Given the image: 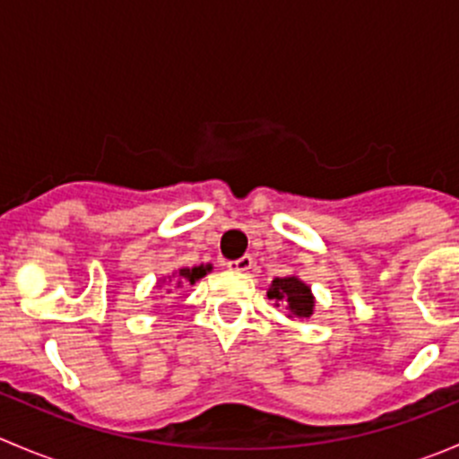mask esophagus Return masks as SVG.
Masks as SVG:
<instances>
[{
	"label": "esophagus",
	"mask_w": 459,
	"mask_h": 459,
	"mask_svg": "<svg viewBox=\"0 0 459 459\" xmlns=\"http://www.w3.org/2000/svg\"><path fill=\"white\" fill-rule=\"evenodd\" d=\"M226 268H229V271L247 273L248 268H253V257L251 255H244V257H239V259H230V262H226Z\"/></svg>",
	"instance_id": "1"
}]
</instances>
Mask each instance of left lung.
Listing matches in <instances>:
<instances>
[{
  "label": "left lung",
  "instance_id": "8db88e82",
  "mask_svg": "<svg viewBox=\"0 0 459 459\" xmlns=\"http://www.w3.org/2000/svg\"><path fill=\"white\" fill-rule=\"evenodd\" d=\"M268 298L275 299V302H286L290 313L298 317H311L313 307H316L311 289L304 281H299L298 277H277V280H273Z\"/></svg>",
  "mask_w": 459,
  "mask_h": 459
}]
</instances>
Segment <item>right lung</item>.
<instances>
[{
    "instance_id": "1",
    "label": "right lung",
    "mask_w": 459,
    "mask_h": 459,
    "mask_svg": "<svg viewBox=\"0 0 459 459\" xmlns=\"http://www.w3.org/2000/svg\"><path fill=\"white\" fill-rule=\"evenodd\" d=\"M211 271V266H195V268H182L179 271V281L178 284H182V281H188V284H195L200 277L206 275V273Z\"/></svg>"
}]
</instances>
